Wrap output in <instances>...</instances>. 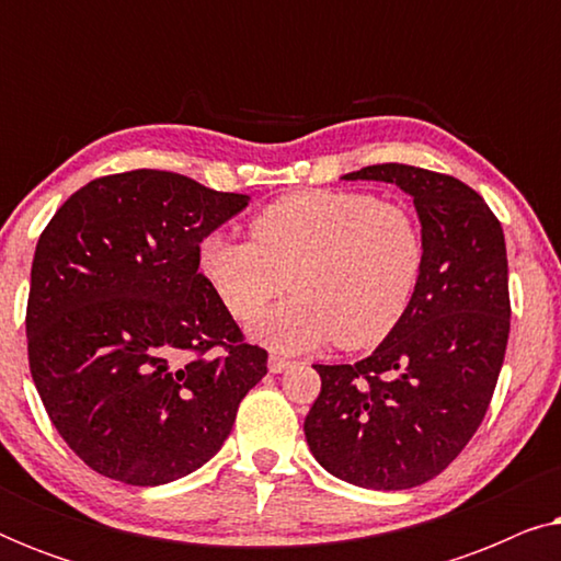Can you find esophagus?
Returning <instances> with one entry per match:
<instances>
[{"label": "esophagus", "mask_w": 561, "mask_h": 561, "mask_svg": "<svg viewBox=\"0 0 561 561\" xmlns=\"http://www.w3.org/2000/svg\"><path fill=\"white\" fill-rule=\"evenodd\" d=\"M290 365H294V363H290V359H286V357H280V355H271V359H267V367H271V373H283V370H288Z\"/></svg>", "instance_id": "esophagus-1"}]
</instances>
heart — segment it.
Masks as SVG:
<instances>
[{
    "label": "heart",
    "instance_id": "obj_1",
    "mask_svg": "<svg viewBox=\"0 0 561 561\" xmlns=\"http://www.w3.org/2000/svg\"><path fill=\"white\" fill-rule=\"evenodd\" d=\"M252 240L209 232L198 271L237 321L255 319L286 286L296 296L263 313L252 336L275 352L332 342L380 344L424 278L426 240L405 204L359 191H296L250 219Z\"/></svg>",
    "mask_w": 561,
    "mask_h": 561
}]
</instances>
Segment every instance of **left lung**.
I'll return each instance as SVG.
<instances>
[{
    "mask_svg": "<svg viewBox=\"0 0 561 561\" xmlns=\"http://www.w3.org/2000/svg\"><path fill=\"white\" fill-rule=\"evenodd\" d=\"M347 181H386L413 196L426 267L413 301L370 357L317 365L321 393L304 421L317 462L352 485L405 490L432 480L485 419L511 332L501 221L455 175L403 163Z\"/></svg>",
    "mask_w": 561,
    "mask_h": 561,
    "instance_id": "8db88e82",
    "label": "left lung"
}]
</instances>
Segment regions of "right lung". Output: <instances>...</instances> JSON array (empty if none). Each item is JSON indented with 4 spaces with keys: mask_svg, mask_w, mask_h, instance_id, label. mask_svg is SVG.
Wrapping results in <instances>:
<instances>
[{
    "mask_svg": "<svg viewBox=\"0 0 561 561\" xmlns=\"http://www.w3.org/2000/svg\"><path fill=\"white\" fill-rule=\"evenodd\" d=\"M248 202L140 168L87 183L43 229L30 373L56 432L104 478L145 488L198 470L267 373L196 257Z\"/></svg>",
    "mask_w": 561,
    "mask_h": 561,
    "instance_id": "add662e5",
    "label": "right lung"
}]
</instances>
